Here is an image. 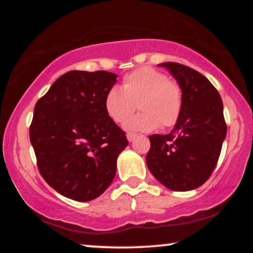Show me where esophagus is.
I'll use <instances>...</instances> for the list:
<instances>
[{
  "label": "esophagus",
  "instance_id": "esophagus-1",
  "mask_svg": "<svg viewBox=\"0 0 253 253\" xmlns=\"http://www.w3.org/2000/svg\"><path fill=\"white\" fill-rule=\"evenodd\" d=\"M135 138H136L135 133H127V139H128V141H133Z\"/></svg>",
  "mask_w": 253,
  "mask_h": 253
}]
</instances>
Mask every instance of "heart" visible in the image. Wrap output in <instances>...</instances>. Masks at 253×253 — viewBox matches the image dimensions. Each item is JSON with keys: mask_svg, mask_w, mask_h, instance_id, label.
<instances>
[{"mask_svg": "<svg viewBox=\"0 0 253 253\" xmlns=\"http://www.w3.org/2000/svg\"><path fill=\"white\" fill-rule=\"evenodd\" d=\"M142 110L130 118L136 103ZM104 110L110 120L121 124L127 120L125 128L132 132H151L161 125L164 128L173 126L183 108L181 85L157 69L144 66L126 74L123 88L112 86L106 92Z\"/></svg>", "mask_w": 253, "mask_h": 253, "instance_id": "b5f03b06", "label": "heart"}]
</instances>
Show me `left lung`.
Listing matches in <instances>:
<instances>
[{
  "instance_id": "left-lung-1",
  "label": "left lung",
  "mask_w": 253,
  "mask_h": 253,
  "mask_svg": "<svg viewBox=\"0 0 253 253\" xmlns=\"http://www.w3.org/2000/svg\"><path fill=\"white\" fill-rule=\"evenodd\" d=\"M159 65L181 85L183 108L169 134L150 135L147 168L170 190H193L210 178L221 152L227 132L222 100L213 84L189 66Z\"/></svg>"
}]
</instances>
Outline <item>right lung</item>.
Returning a JSON list of instances; mask_svg holds the SVG:
<instances>
[{
  "label": "right lung",
  "instance_id": "obj_1",
  "mask_svg": "<svg viewBox=\"0 0 253 253\" xmlns=\"http://www.w3.org/2000/svg\"><path fill=\"white\" fill-rule=\"evenodd\" d=\"M117 77L107 71H69L34 107L30 139L40 175L75 201H91L109 187L118 156L128 144L103 106Z\"/></svg>",
  "mask_w": 253,
  "mask_h": 253
}]
</instances>
